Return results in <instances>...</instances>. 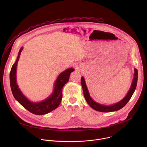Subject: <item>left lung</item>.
Segmentation results:
<instances>
[{
  "instance_id": "obj_1",
  "label": "left lung",
  "mask_w": 147,
  "mask_h": 147,
  "mask_svg": "<svg viewBox=\"0 0 147 147\" xmlns=\"http://www.w3.org/2000/svg\"><path fill=\"white\" fill-rule=\"evenodd\" d=\"M134 71H135L134 78L133 79L132 85L131 86V88H130L128 94H127L126 96H125V97L124 98H123L121 101H120L119 102H118L112 106L102 105L99 104V103L95 102V101H94L91 98V97L89 95V92L88 91L87 86L86 85L84 79L83 77H81V86L82 87L84 96V98H85L86 101L87 102V103H88L89 105L92 109H95V111L101 112H113V111H118V110L121 109L129 101V100L131 98V96L136 88L137 80H138V71L136 69H135Z\"/></svg>"
}]
</instances>
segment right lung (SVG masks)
<instances>
[{
  "mask_svg": "<svg viewBox=\"0 0 147 147\" xmlns=\"http://www.w3.org/2000/svg\"><path fill=\"white\" fill-rule=\"evenodd\" d=\"M22 49L23 48L20 49L17 59L12 66L10 73V83L13 95L14 98L30 112L36 115L48 113L59 107L62 99L63 87L68 82L70 73L74 71V69H69L59 76L55 82L53 92L49 98L39 103H33L24 96L16 84V67Z\"/></svg>",
  "mask_w": 147,
  "mask_h": 147,
  "instance_id": "obj_1",
  "label": "right lung"
}]
</instances>
